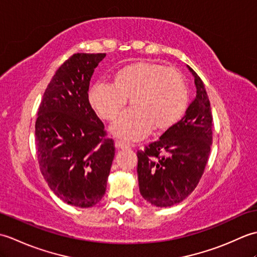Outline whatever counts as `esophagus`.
Here are the masks:
<instances>
[{"mask_svg": "<svg viewBox=\"0 0 257 257\" xmlns=\"http://www.w3.org/2000/svg\"><path fill=\"white\" fill-rule=\"evenodd\" d=\"M114 146H116V148H121V149L128 148V147H129L128 144H125L124 141H121V140H117L116 143H114Z\"/></svg>", "mask_w": 257, "mask_h": 257, "instance_id": "esophagus-1", "label": "esophagus"}]
</instances>
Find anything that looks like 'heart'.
I'll return each instance as SVG.
<instances>
[{
    "instance_id": "1",
    "label": "heart",
    "mask_w": 257,
    "mask_h": 257,
    "mask_svg": "<svg viewBox=\"0 0 257 257\" xmlns=\"http://www.w3.org/2000/svg\"><path fill=\"white\" fill-rule=\"evenodd\" d=\"M133 97L134 107L114 120L110 132L125 141L148 136L154 127L165 130L182 118L189 103L184 76L160 64L139 62L118 70L114 81L99 79L89 91V102L100 118L111 120Z\"/></svg>"
}]
</instances>
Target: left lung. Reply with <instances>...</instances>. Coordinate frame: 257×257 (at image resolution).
I'll return each instance as SVG.
<instances>
[{"label":"left lung","mask_w":257,"mask_h":257,"mask_svg":"<svg viewBox=\"0 0 257 257\" xmlns=\"http://www.w3.org/2000/svg\"><path fill=\"white\" fill-rule=\"evenodd\" d=\"M194 76L196 96L181 120L138 150V181L144 199L160 207L183 201L198 185L209 159L213 117L203 81Z\"/></svg>","instance_id":"left-lung-1"}]
</instances>
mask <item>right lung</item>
<instances>
[{
  "label": "right lung",
  "mask_w": 257,
  "mask_h": 257,
  "mask_svg": "<svg viewBox=\"0 0 257 257\" xmlns=\"http://www.w3.org/2000/svg\"><path fill=\"white\" fill-rule=\"evenodd\" d=\"M105 53L66 59L43 95L35 122L37 160L48 187L67 204L90 207L107 187L114 143L88 99L89 81Z\"/></svg>",
  "instance_id": "right-lung-1"
}]
</instances>
